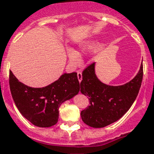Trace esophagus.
<instances>
[{
    "label": "esophagus",
    "mask_w": 154,
    "mask_h": 154,
    "mask_svg": "<svg viewBox=\"0 0 154 154\" xmlns=\"http://www.w3.org/2000/svg\"><path fill=\"white\" fill-rule=\"evenodd\" d=\"M77 78H78V81L80 82L82 80V72L81 71H77Z\"/></svg>",
    "instance_id": "34e87169"
}]
</instances>
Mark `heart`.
<instances>
[{
	"mask_svg": "<svg viewBox=\"0 0 154 154\" xmlns=\"http://www.w3.org/2000/svg\"><path fill=\"white\" fill-rule=\"evenodd\" d=\"M68 54L69 60H70V61L72 63H79V61L81 60V57L80 54H78L77 51H73V50H69Z\"/></svg>",
	"mask_w": 154,
	"mask_h": 154,
	"instance_id": "b5f03b06",
	"label": "heart"
}]
</instances>
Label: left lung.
<instances>
[{"instance_id": "obj_1", "label": "left lung", "mask_w": 154, "mask_h": 154, "mask_svg": "<svg viewBox=\"0 0 154 154\" xmlns=\"http://www.w3.org/2000/svg\"><path fill=\"white\" fill-rule=\"evenodd\" d=\"M143 80V64L138 74L125 85H105L98 79L92 63L82 71L81 92L87 95L90 105L81 112L83 122L94 128H101L119 120L134 103Z\"/></svg>"}]
</instances>
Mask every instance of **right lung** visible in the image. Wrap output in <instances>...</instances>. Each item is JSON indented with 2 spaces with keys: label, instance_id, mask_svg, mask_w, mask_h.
<instances>
[{
  "label": "right lung",
  "instance_id": "add662e5",
  "mask_svg": "<svg viewBox=\"0 0 154 154\" xmlns=\"http://www.w3.org/2000/svg\"><path fill=\"white\" fill-rule=\"evenodd\" d=\"M12 97L21 114L38 127H50L59 119V108L80 91L77 72L64 73L59 80L42 88H32L18 81L10 71Z\"/></svg>",
  "mask_w": 154,
  "mask_h": 154
}]
</instances>
